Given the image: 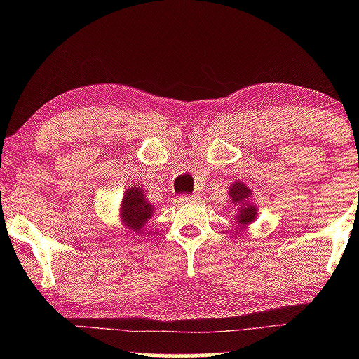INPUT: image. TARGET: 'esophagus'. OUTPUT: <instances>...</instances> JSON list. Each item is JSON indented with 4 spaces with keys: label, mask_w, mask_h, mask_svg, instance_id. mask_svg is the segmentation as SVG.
I'll return each instance as SVG.
<instances>
[{
    "label": "esophagus",
    "mask_w": 359,
    "mask_h": 359,
    "mask_svg": "<svg viewBox=\"0 0 359 359\" xmlns=\"http://www.w3.org/2000/svg\"><path fill=\"white\" fill-rule=\"evenodd\" d=\"M179 199H180V203H193L198 199V194H182Z\"/></svg>",
    "instance_id": "34e87169"
}]
</instances>
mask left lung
<instances>
[{
  "label": "left lung",
  "instance_id": "1",
  "mask_svg": "<svg viewBox=\"0 0 359 359\" xmlns=\"http://www.w3.org/2000/svg\"><path fill=\"white\" fill-rule=\"evenodd\" d=\"M229 196L233 199V203L239 204L238 210V222L241 224H248L255 220V215H257V208L252 204L247 203V199H250V190L242 184V182H234L229 187Z\"/></svg>",
  "mask_w": 359,
  "mask_h": 359
}]
</instances>
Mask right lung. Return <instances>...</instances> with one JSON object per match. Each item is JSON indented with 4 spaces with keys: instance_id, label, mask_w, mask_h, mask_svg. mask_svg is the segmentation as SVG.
I'll use <instances>...</instances> for the list:
<instances>
[{
    "instance_id": "add662e5",
    "label": "right lung",
    "mask_w": 359,
    "mask_h": 359,
    "mask_svg": "<svg viewBox=\"0 0 359 359\" xmlns=\"http://www.w3.org/2000/svg\"><path fill=\"white\" fill-rule=\"evenodd\" d=\"M151 214H154V205L145 201L144 190L137 187L126 190L123 201H121V218L126 226L137 233L149 222Z\"/></svg>"
}]
</instances>
